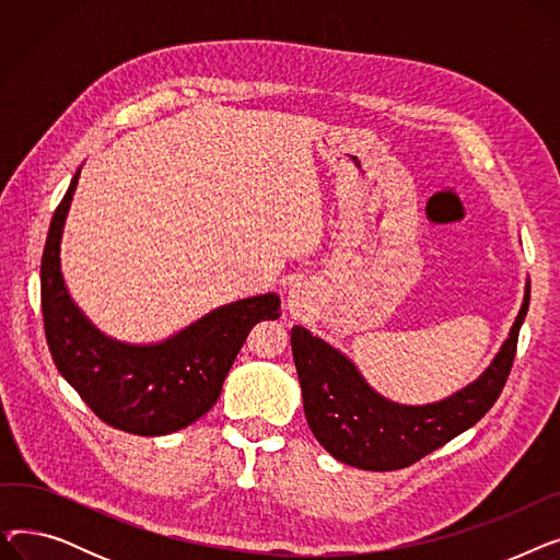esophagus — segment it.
<instances>
[{
  "instance_id": "obj_1",
  "label": "esophagus",
  "mask_w": 560,
  "mask_h": 560,
  "mask_svg": "<svg viewBox=\"0 0 560 560\" xmlns=\"http://www.w3.org/2000/svg\"><path fill=\"white\" fill-rule=\"evenodd\" d=\"M308 300H311V292H308V288H306L302 281L292 283V285L288 288L285 304H288V311H290L292 315H304L306 308H308Z\"/></svg>"
}]
</instances>
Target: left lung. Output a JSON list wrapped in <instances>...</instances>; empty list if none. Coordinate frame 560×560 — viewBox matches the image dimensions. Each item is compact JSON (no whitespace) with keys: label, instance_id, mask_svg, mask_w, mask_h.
<instances>
[{"label":"left lung","instance_id":"1","mask_svg":"<svg viewBox=\"0 0 560 560\" xmlns=\"http://www.w3.org/2000/svg\"><path fill=\"white\" fill-rule=\"evenodd\" d=\"M528 300L532 283L526 281L511 334L486 372L463 390L424 406L381 397L336 347L304 327H292V359L302 384L306 422L317 443L347 465L390 472L418 463L475 427L504 390Z\"/></svg>","mask_w":560,"mask_h":560}]
</instances>
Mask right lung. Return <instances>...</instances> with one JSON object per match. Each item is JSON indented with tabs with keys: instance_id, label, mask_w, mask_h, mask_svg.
Here are the masks:
<instances>
[{
	"instance_id": "right-lung-1",
	"label": "right lung",
	"mask_w": 560,
	"mask_h": 560,
	"mask_svg": "<svg viewBox=\"0 0 560 560\" xmlns=\"http://www.w3.org/2000/svg\"><path fill=\"white\" fill-rule=\"evenodd\" d=\"M79 172L51 218L40 262V302L51 359L108 427L136 435L186 429L213 408L247 334L260 319H277L281 300L268 292L224 304L154 345L104 336L72 302L61 272V238Z\"/></svg>"
}]
</instances>
